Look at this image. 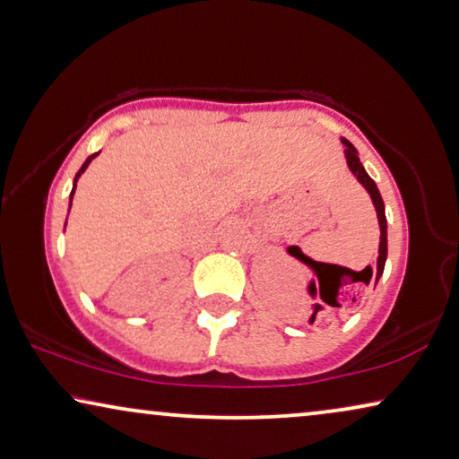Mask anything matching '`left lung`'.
<instances>
[{"label": "left lung", "mask_w": 459, "mask_h": 459, "mask_svg": "<svg viewBox=\"0 0 459 459\" xmlns=\"http://www.w3.org/2000/svg\"><path fill=\"white\" fill-rule=\"evenodd\" d=\"M343 147H345V161H348V168L351 174L356 176V180L360 182L364 188H367V192L370 195V198H373V204H375V211H377V219H378V228H381V242H378V258H377V271H375V281H378V277L383 275V269H385V261H387V217H385V204H383V198H381V192H378L377 184L373 182V178H370L367 174V169L362 168L360 163V157H358V151L354 149V144H351L350 141H345V138H342ZM298 250V256L302 258V261L310 263L312 267H316L315 261H310L308 256L302 255L300 248H294ZM358 275L360 277V281H364L368 285L370 277H373V269L367 267L364 271H360ZM318 308V307H316Z\"/></svg>", "instance_id": "1"}]
</instances>
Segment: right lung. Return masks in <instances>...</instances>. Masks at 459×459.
I'll return each mask as SVG.
<instances>
[{
    "label": "right lung",
    "mask_w": 459,
    "mask_h": 459,
    "mask_svg": "<svg viewBox=\"0 0 459 459\" xmlns=\"http://www.w3.org/2000/svg\"><path fill=\"white\" fill-rule=\"evenodd\" d=\"M99 155V152H95V155H91L89 159H86V161L82 163V168L81 169H78V174H76V178H74V186H72V192H70V207H72V196H74V192H76V182H78V178H81L82 174H84V169L86 168H89V163L92 161V159H95Z\"/></svg>",
    "instance_id": "right-lung-1"
}]
</instances>
